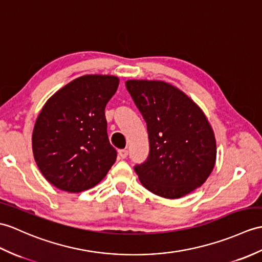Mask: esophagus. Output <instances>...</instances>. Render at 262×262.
Wrapping results in <instances>:
<instances>
[{
    "label": "esophagus",
    "instance_id": "obj_1",
    "mask_svg": "<svg viewBox=\"0 0 262 262\" xmlns=\"http://www.w3.org/2000/svg\"><path fill=\"white\" fill-rule=\"evenodd\" d=\"M127 155H128V150H127V149H119V150H118L119 159L124 160V159H126Z\"/></svg>",
    "mask_w": 262,
    "mask_h": 262
}]
</instances>
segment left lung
I'll use <instances>...</instances> for the list:
<instances>
[{
    "instance_id": "left-lung-1",
    "label": "left lung",
    "mask_w": 262,
    "mask_h": 262,
    "mask_svg": "<svg viewBox=\"0 0 262 262\" xmlns=\"http://www.w3.org/2000/svg\"><path fill=\"white\" fill-rule=\"evenodd\" d=\"M126 88L147 125L149 155L134 167L151 193L179 199L202 185L213 171V129L195 102L173 84L127 80Z\"/></svg>"
}]
</instances>
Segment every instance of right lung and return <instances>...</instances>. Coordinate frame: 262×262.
<instances>
[{"mask_svg":"<svg viewBox=\"0 0 262 262\" xmlns=\"http://www.w3.org/2000/svg\"><path fill=\"white\" fill-rule=\"evenodd\" d=\"M116 76L86 75L47 100L36 118L32 149L46 180L70 193L94 187L116 161L105 108L116 93Z\"/></svg>","mask_w":262,"mask_h":262,"instance_id":"1","label":"right lung"}]
</instances>
